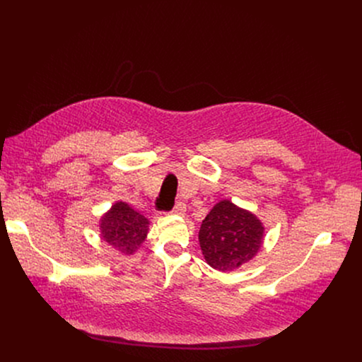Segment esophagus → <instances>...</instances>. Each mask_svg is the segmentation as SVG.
Returning <instances> with one entry per match:
<instances>
[{"label": "esophagus", "instance_id": "esophagus-1", "mask_svg": "<svg viewBox=\"0 0 362 362\" xmlns=\"http://www.w3.org/2000/svg\"><path fill=\"white\" fill-rule=\"evenodd\" d=\"M185 212H186V204L183 202H177L172 211V214L175 215H185Z\"/></svg>", "mask_w": 362, "mask_h": 362}]
</instances>
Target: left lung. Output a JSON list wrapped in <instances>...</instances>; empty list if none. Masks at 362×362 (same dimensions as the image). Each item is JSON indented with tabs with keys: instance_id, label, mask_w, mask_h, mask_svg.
<instances>
[{
	"instance_id": "8db88e82",
	"label": "left lung",
	"mask_w": 362,
	"mask_h": 362,
	"mask_svg": "<svg viewBox=\"0 0 362 362\" xmlns=\"http://www.w3.org/2000/svg\"><path fill=\"white\" fill-rule=\"evenodd\" d=\"M264 235L265 228L259 219L225 199L203 219L199 243L208 265L230 272L259 252Z\"/></svg>"
}]
</instances>
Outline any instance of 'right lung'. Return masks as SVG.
<instances>
[{
  "label": "right lung",
  "instance_id": "add662e5",
  "mask_svg": "<svg viewBox=\"0 0 362 362\" xmlns=\"http://www.w3.org/2000/svg\"><path fill=\"white\" fill-rule=\"evenodd\" d=\"M150 222L124 202H117L101 216V239L116 250L132 255L144 242Z\"/></svg>",
  "mask_w": 362,
  "mask_h": 362
}]
</instances>
